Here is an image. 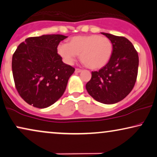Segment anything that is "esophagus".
I'll return each instance as SVG.
<instances>
[{
    "mask_svg": "<svg viewBox=\"0 0 157 157\" xmlns=\"http://www.w3.org/2000/svg\"><path fill=\"white\" fill-rule=\"evenodd\" d=\"M81 71H82V70H81V69H80V68H76V70H75V72H76V73H80Z\"/></svg>",
    "mask_w": 157,
    "mask_h": 157,
    "instance_id": "34e87169",
    "label": "esophagus"
}]
</instances>
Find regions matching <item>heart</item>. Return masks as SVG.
<instances>
[{
	"label": "heart",
	"instance_id": "heart-1",
	"mask_svg": "<svg viewBox=\"0 0 157 157\" xmlns=\"http://www.w3.org/2000/svg\"><path fill=\"white\" fill-rule=\"evenodd\" d=\"M113 51V42L109 38L99 35L77 36L69 43L61 42L58 52L67 64L74 63L78 54L83 63L91 68L105 66L111 58Z\"/></svg>",
	"mask_w": 157,
	"mask_h": 157
}]
</instances>
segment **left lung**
I'll return each mask as SVG.
<instances>
[{
	"label": "left lung",
	"mask_w": 157,
	"mask_h": 157,
	"mask_svg": "<svg viewBox=\"0 0 157 157\" xmlns=\"http://www.w3.org/2000/svg\"><path fill=\"white\" fill-rule=\"evenodd\" d=\"M101 34L113 42V54L103 68L91 72L86 89L95 100L111 105L123 100L132 91L137 78L139 60L137 51L127 38Z\"/></svg>",
	"instance_id": "obj_1"
}]
</instances>
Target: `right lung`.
Masks as SVG:
<instances>
[{
    "mask_svg": "<svg viewBox=\"0 0 157 157\" xmlns=\"http://www.w3.org/2000/svg\"><path fill=\"white\" fill-rule=\"evenodd\" d=\"M68 36L46 34L26 39L14 52L12 72L22 99L37 108H46L63 94L75 68L64 63L58 46Z\"/></svg>",
    "mask_w": 157,
    "mask_h": 157,
    "instance_id": "obj_1",
    "label": "right lung"
}]
</instances>
